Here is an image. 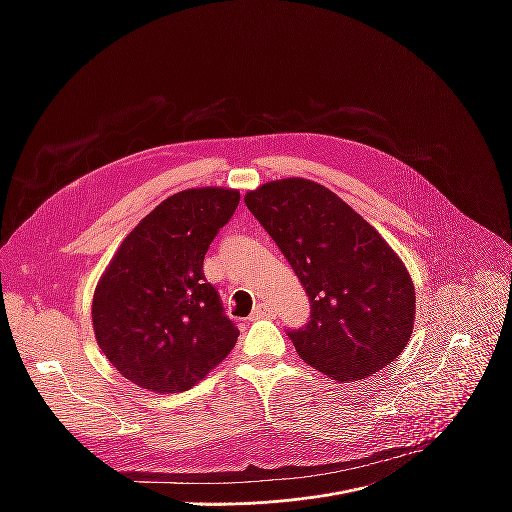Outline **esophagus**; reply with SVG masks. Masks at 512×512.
<instances>
[{
	"mask_svg": "<svg viewBox=\"0 0 512 512\" xmlns=\"http://www.w3.org/2000/svg\"><path fill=\"white\" fill-rule=\"evenodd\" d=\"M273 316H275V310H273L269 304H257L249 320L253 322V320H261V318H273Z\"/></svg>",
	"mask_w": 512,
	"mask_h": 512,
	"instance_id": "34e87169",
	"label": "esophagus"
}]
</instances>
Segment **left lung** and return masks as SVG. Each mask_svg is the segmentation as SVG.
<instances>
[{
  "label": "left lung",
  "instance_id": "obj_1",
  "mask_svg": "<svg viewBox=\"0 0 512 512\" xmlns=\"http://www.w3.org/2000/svg\"><path fill=\"white\" fill-rule=\"evenodd\" d=\"M245 204L310 298V322L287 330L302 360L336 381L367 379L391 364L413 332L415 287L387 241L312 180L267 182Z\"/></svg>",
  "mask_w": 512,
  "mask_h": 512
}]
</instances>
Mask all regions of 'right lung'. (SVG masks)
Here are the masks:
<instances>
[{
    "instance_id": "add662e5",
    "label": "right lung",
    "mask_w": 512,
    "mask_h": 512,
    "mask_svg": "<svg viewBox=\"0 0 512 512\" xmlns=\"http://www.w3.org/2000/svg\"><path fill=\"white\" fill-rule=\"evenodd\" d=\"M231 188H190L158 204L125 237L93 296L99 348L131 383L182 393L233 350L239 330L202 263L239 206Z\"/></svg>"
}]
</instances>
